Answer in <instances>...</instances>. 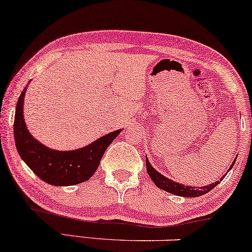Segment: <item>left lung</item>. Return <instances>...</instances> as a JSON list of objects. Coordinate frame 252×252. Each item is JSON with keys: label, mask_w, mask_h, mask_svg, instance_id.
Segmentation results:
<instances>
[{"label": "left lung", "mask_w": 252, "mask_h": 252, "mask_svg": "<svg viewBox=\"0 0 252 252\" xmlns=\"http://www.w3.org/2000/svg\"><path fill=\"white\" fill-rule=\"evenodd\" d=\"M236 158H235L234 161H232L230 168L234 166L235 161H236ZM230 168H229L228 171H230ZM146 171H148V174L152 179V181H154L156 186L159 187V189L166 190V192H168V193L176 194V195H180V196H185V197H196V196H201V195H203V194L208 193L209 190H212L215 186H218V185L220 184V181H221L225 177V174H224V176L220 179V181L209 184L208 186H202V187L185 186V185H183V184L174 183L173 180L168 179V178L164 177L163 174H160L159 172L156 171V168L151 166V164H150L148 158H146Z\"/></svg>", "instance_id": "1"}]
</instances>
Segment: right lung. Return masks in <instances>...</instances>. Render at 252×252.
Masks as SVG:
<instances>
[{
  "mask_svg": "<svg viewBox=\"0 0 252 252\" xmlns=\"http://www.w3.org/2000/svg\"><path fill=\"white\" fill-rule=\"evenodd\" d=\"M27 87L18 97L14 121V136L18 154L33 173L53 186H72L91 179L101 158L121 129L107 133L85 148L73 151H57L43 145L29 132L23 115Z\"/></svg>",
  "mask_w": 252,
  "mask_h": 252,
  "instance_id": "obj_1",
  "label": "right lung"
}]
</instances>
